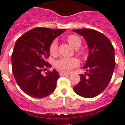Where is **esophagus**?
I'll list each match as a JSON object with an SVG mask.
<instances>
[{"label": "esophagus", "mask_w": 125, "mask_h": 125, "mask_svg": "<svg viewBox=\"0 0 125 125\" xmlns=\"http://www.w3.org/2000/svg\"><path fill=\"white\" fill-rule=\"evenodd\" d=\"M69 75V74H65V73H63V72H60V75L61 77H63V76H66V75Z\"/></svg>", "instance_id": "esophagus-1"}]
</instances>
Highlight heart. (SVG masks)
<instances>
[{
    "instance_id": "1",
    "label": "heart",
    "mask_w": 125,
    "mask_h": 125,
    "mask_svg": "<svg viewBox=\"0 0 125 125\" xmlns=\"http://www.w3.org/2000/svg\"><path fill=\"white\" fill-rule=\"evenodd\" d=\"M67 41L68 43L74 49H78L81 45V40L79 37L75 35H70L67 37ZM50 52L51 54L54 56L57 54L58 52V44L56 41H54L51 42L50 46ZM79 55L81 57H84V54L82 51H77ZM79 64V62L75 58H62L57 60L55 63V68L58 71L63 73H69L72 69L76 67Z\"/></svg>"
}]
</instances>
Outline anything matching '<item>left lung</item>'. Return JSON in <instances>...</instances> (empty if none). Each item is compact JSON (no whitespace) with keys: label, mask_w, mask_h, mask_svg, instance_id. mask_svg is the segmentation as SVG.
<instances>
[{"label":"left lung","mask_w":125,"mask_h":125,"mask_svg":"<svg viewBox=\"0 0 125 125\" xmlns=\"http://www.w3.org/2000/svg\"><path fill=\"white\" fill-rule=\"evenodd\" d=\"M85 39L89 54L83 67L86 72L74 87L75 93L84 98H93L104 91L111 81L115 68L114 47L103 33L93 29L73 30Z\"/></svg>","instance_id":"1"}]
</instances>
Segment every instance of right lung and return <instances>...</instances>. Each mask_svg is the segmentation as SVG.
Instances as JSON below:
<instances>
[{"mask_svg": "<svg viewBox=\"0 0 125 125\" xmlns=\"http://www.w3.org/2000/svg\"><path fill=\"white\" fill-rule=\"evenodd\" d=\"M65 29L37 27L29 30L16 41L11 55L12 74L18 85L26 94L41 98L53 93L60 77L53 69L42 74L51 67L46 60L50 56V46Z\"/></svg>", "mask_w": 125, "mask_h": 125, "instance_id": "add662e5", "label": "right lung"}]
</instances>
